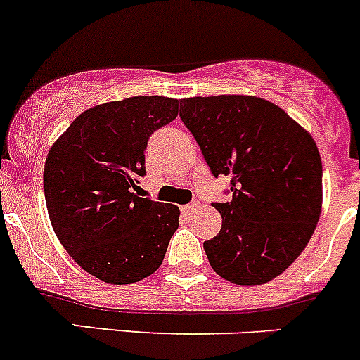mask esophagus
<instances>
[{
    "mask_svg": "<svg viewBox=\"0 0 360 360\" xmlns=\"http://www.w3.org/2000/svg\"><path fill=\"white\" fill-rule=\"evenodd\" d=\"M196 210H198V203H196V201H194V203L186 205V207H182L184 214H193V212H196Z\"/></svg>",
    "mask_w": 360,
    "mask_h": 360,
    "instance_id": "1",
    "label": "esophagus"
}]
</instances>
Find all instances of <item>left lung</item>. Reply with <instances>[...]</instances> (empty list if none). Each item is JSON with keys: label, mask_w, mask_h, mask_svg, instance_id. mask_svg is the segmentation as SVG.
Instances as JSON below:
<instances>
[{"label": "left lung", "mask_w": 360, "mask_h": 360, "mask_svg": "<svg viewBox=\"0 0 360 360\" xmlns=\"http://www.w3.org/2000/svg\"><path fill=\"white\" fill-rule=\"evenodd\" d=\"M180 118L231 201L214 203L219 235L203 244L229 283L265 285L285 272L321 214V159L313 136L279 105L252 95L184 98Z\"/></svg>", "instance_id": "obj_1"}]
</instances>
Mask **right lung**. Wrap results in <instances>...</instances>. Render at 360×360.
I'll use <instances>...</instances> for the list:
<instances>
[{
	"label": "right lung",
	"mask_w": 360,
	"mask_h": 360,
	"mask_svg": "<svg viewBox=\"0 0 360 360\" xmlns=\"http://www.w3.org/2000/svg\"><path fill=\"white\" fill-rule=\"evenodd\" d=\"M178 116L169 97H129L81 112L44 166L47 214L74 262L109 285H132L162 263L180 208L134 193L153 131Z\"/></svg>",
	"instance_id": "add662e5"
}]
</instances>
